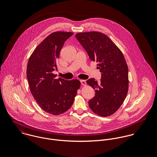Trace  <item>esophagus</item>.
I'll use <instances>...</instances> for the list:
<instances>
[{"label": "esophagus", "mask_w": 157, "mask_h": 157, "mask_svg": "<svg viewBox=\"0 0 157 157\" xmlns=\"http://www.w3.org/2000/svg\"><path fill=\"white\" fill-rule=\"evenodd\" d=\"M80 83H81V85H83V86L86 85V82H85V80H80Z\"/></svg>", "instance_id": "34e87169"}]
</instances>
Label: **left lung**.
<instances>
[{
  "label": "left lung",
  "mask_w": 157,
  "mask_h": 157,
  "mask_svg": "<svg viewBox=\"0 0 157 157\" xmlns=\"http://www.w3.org/2000/svg\"><path fill=\"white\" fill-rule=\"evenodd\" d=\"M75 37L101 72L99 82L94 78L86 81L95 92L88 102L90 108L100 116H109L118 110L128 94V67L125 59L120 49L101 33H80Z\"/></svg>",
  "instance_id": "left-lung-1"
}]
</instances>
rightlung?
Here are the masks:
<instances>
[{
  "label": "right lung",
  "mask_w": 157,
  "mask_h": 157,
  "mask_svg": "<svg viewBox=\"0 0 157 157\" xmlns=\"http://www.w3.org/2000/svg\"><path fill=\"white\" fill-rule=\"evenodd\" d=\"M73 34H51L37 46L28 62L26 77L31 92L39 106L52 115L61 114L71 107L80 86L78 80L56 79L52 73L57 69L56 61L63 46Z\"/></svg>",
  "instance_id": "right-lung-1"
}]
</instances>
